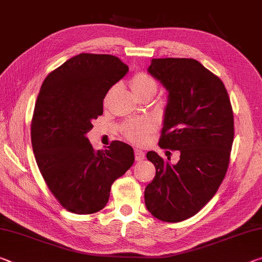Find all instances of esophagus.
<instances>
[{
    "mask_svg": "<svg viewBox=\"0 0 262 262\" xmlns=\"http://www.w3.org/2000/svg\"><path fill=\"white\" fill-rule=\"evenodd\" d=\"M144 157H145V154L142 151V150H139V149L135 150V159H136L137 162L143 161Z\"/></svg>",
    "mask_w": 262,
    "mask_h": 262,
    "instance_id": "1",
    "label": "esophagus"
}]
</instances>
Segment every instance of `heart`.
Returning <instances> with one entry per match:
<instances>
[{"label": "heart", "mask_w": 262, "mask_h": 262, "mask_svg": "<svg viewBox=\"0 0 262 262\" xmlns=\"http://www.w3.org/2000/svg\"><path fill=\"white\" fill-rule=\"evenodd\" d=\"M130 86L139 98L145 96H154L157 91V82L147 73H136L130 79ZM114 92V88L111 89L105 97V101L110 99ZM154 130V123L148 119L128 121L123 127V134L132 143L144 144L148 140L150 133Z\"/></svg>", "instance_id": "heart-1"}]
</instances>
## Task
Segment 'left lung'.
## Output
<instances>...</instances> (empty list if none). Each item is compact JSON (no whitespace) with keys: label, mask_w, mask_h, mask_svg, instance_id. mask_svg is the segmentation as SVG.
Here are the masks:
<instances>
[{"label":"left lung","mask_w":262,"mask_h":262,"mask_svg":"<svg viewBox=\"0 0 262 262\" xmlns=\"http://www.w3.org/2000/svg\"><path fill=\"white\" fill-rule=\"evenodd\" d=\"M148 72L168 92L162 149L179 150L177 164L157 152L147 158L156 176L144 190L151 215L177 223L189 219L214 196L228 171L234 128L223 82L194 59H152Z\"/></svg>","instance_id":"8db88e82"}]
</instances>
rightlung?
<instances>
[{"instance_id": "1", "label": "right lung", "mask_w": 262, "mask_h": 262, "mask_svg": "<svg viewBox=\"0 0 262 262\" xmlns=\"http://www.w3.org/2000/svg\"><path fill=\"white\" fill-rule=\"evenodd\" d=\"M127 72L117 56L81 53L48 74L38 95L31 123L35 161L52 194L74 214L103 209L111 186L134 163L127 143L96 151L86 137L107 91Z\"/></svg>"}]
</instances>
